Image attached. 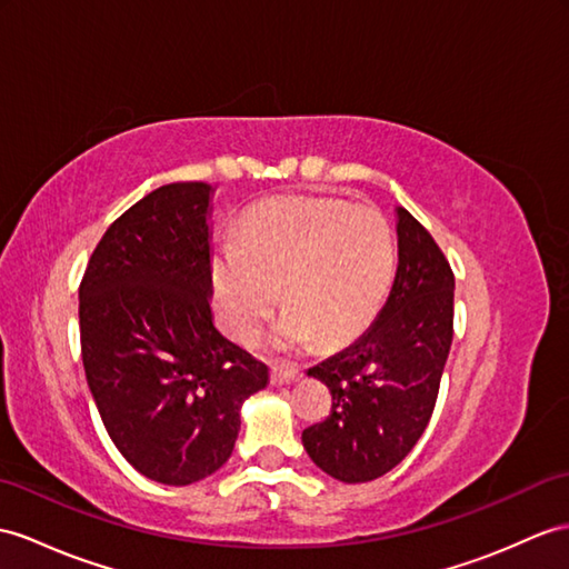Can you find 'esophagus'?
Segmentation results:
<instances>
[{
	"label": "esophagus",
	"instance_id": "obj_1",
	"mask_svg": "<svg viewBox=\"0 0 569 569\" xmlns=\"http://www.w3.org/2000/svg\"><path fill=\"white\" fill-rule=\"evenodd\" d=\"M299 379H301V373L297 369H289V367H272V371H270L272 386H289V383H297Z\"/></svg>",
	"mask_w": 569,
	"mask_h": 569
}]
</instances>
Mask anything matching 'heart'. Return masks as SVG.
Instances as JSON below:
<instances>
[{
  "label": "heart",
  "mask_w": 569,
  "mask_h": 569,
  "mask_svg": "<svg viewBox=\"0 0 569 569\" xmlns=\"http://www.w3.org/2000/svg\"><path fill=\"white\" fill-rule=\"evenodd\" d=\"M393 277L389 221L373 207L332 198H282L246 217L239 241L212 258L221 326L251 340L280 289L287 311L270 332L277 352L350 342L377 316Z\"/></svg>",
  "instance_id": "heart-1"
}]
</instances>
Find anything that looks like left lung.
Here are the masks:
<instances>
[{"mask_svg":"<svg viewBox=\"0 0 569 569\" xmlns=\"http://www.w3.org/2000/svg\"><path fill=\"white\" fill-rule=\"evenodd\" d=\"M391 295L350 348L309 369L332 393L323 422L301 432L311 461L342 482L381 478L418 445L437 403L453 338V272L429 231L396 207Z\"/></svg>","mask_w":569,"mask_h":569,"instance_id":"obj_1","label":"left lung"}]
</instances>
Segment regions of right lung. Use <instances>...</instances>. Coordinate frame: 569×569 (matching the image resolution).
Here are the masks:
<instances>
[{"label":"right lung","instance_id":"right-lung-1","mask_svg":"<svg viewBox=\"0 0 569 569\" xmlns=\"http://www.w3.org/2000/svg\"><path fill=\"white\" fill-rule=\"evenodd\" d=\"M212 192L169 183L108 227L79 287L81 359L108 437L134 470L192 485L229 461L268 367L212 321Z\"/></svg>","mask_w":569,"mask_h":569}]
</instances>
